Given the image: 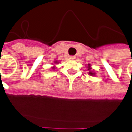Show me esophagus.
<instances>
[{"label": "esophagus", "instance_id": "1", "mask_svg": "<svg viewBox=\"0 0 132 132\" xmlns=\"http://www.w3.org/2000/svg\"><path fill=\"white\" fill-rule=\"evenodd\" d=\"M69 59L71 60H73L76 59V56H69Z\"/></svg>", "mask_w": 132, "mask_h": 132}]
</instances>
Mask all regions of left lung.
I'll list each match as a JSON object with an SVG mask.
<instances>
[{"mask_svg": "<svg viewBox=\"0 0 132 132\" xmlns=\"http://www.w3.org/2000/svg\"><path fill=\"white\" fill-rule=\"evenodd\" d=\"M88 69H90V65H88ZM88 73H89V74H90V76H94V75H95L94 73L92 72V71H89V72H88Z\"/></svg>", "mask_w": 132, "mask_h": 132, "instance_id": "1", "label": "left lung"}]
</instances>
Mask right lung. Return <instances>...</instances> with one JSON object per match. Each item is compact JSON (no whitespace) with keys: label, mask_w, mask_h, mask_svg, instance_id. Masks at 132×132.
<instances>
[{"label":"right lung","mask_w":132,"mask_h":132,"mask_svg":"<svg viewBox=\"0 0 132 132\" xmlns=\"http://www.w3.org/2000/svg\"><path fill=\"white\" fill-rule=\"evenodd\" d=\"M56 63H57V62H56ZM52 68H54V67H52Z\"/></svg>","instance_id":"1"}]
</instances>
